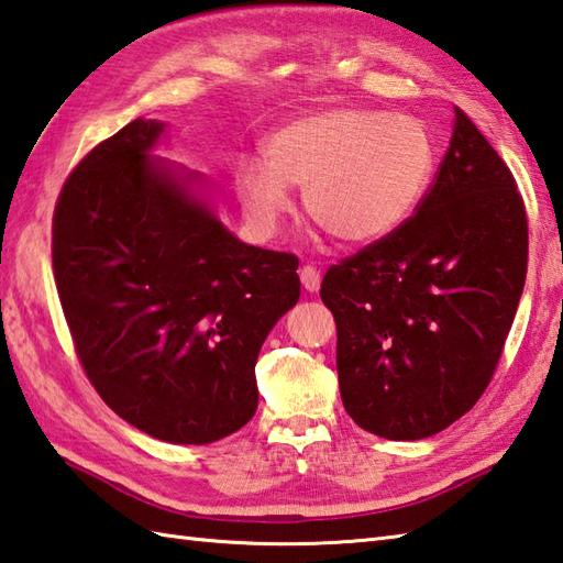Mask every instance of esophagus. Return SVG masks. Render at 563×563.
<instances>
[{
	"mask_svg": "<svg viewBox=\"0 0 563 563\" xmlns=\"http://www.w3.org/2000/svg\"><path fill=\"white\" fill-rule=\"evenodd\" d=\"M300 280L307 292H317L321 288V273L314 266H302L300 268Z\"/></svg>",
	"mask_w": 563,
	"mask_h": 563,
	"instance_id": "esophagus-1",
	"label": "esophagus"
}]
</instances>
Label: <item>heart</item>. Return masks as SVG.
I'll return each mask as SVG.
<instances>
[{
    "mask_svg": "<svg viewBox=\"0 0 563 563\" xmlns=\"http://www.w3.org/2000/svg\"><path fill=\"white\" fill-rule=\"evenodd\" d=\"M268 166L239 172L249 220L275 232L290 210L288 186L341 244H375L416 212L435 172V142L411 115L331 109L283 125L266 142Z\"/></svg>",
    "mask_w": 563,
    "mask_h": 563,
    "instance_id": "1",
    "label": "heart"
}]
</instances>
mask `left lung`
Here are the masks:
<instances>
[{"instance_id": "1", "label": "left lung", "mask_w": 563, "mask_h": 563, "mask_svg": "<svg viewBox=\"0 0 563 563\" xmlns=\"http://www.w3.org/2000/svg\"><path fill=\"white\" fill-rule=\"evenodd\" d=\"M528 214L506 162L464 111L413 218L331 266L345 411L387 440L445 430L479 401L518 312Z\"/></svg>"}]
</instances>
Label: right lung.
<instances>
[{
	"label": "right lung",
	"instance_id": "add662e5",
	"mask_svg": "<svg viewBox=\"0 0 563 563\" xmlns=\"http://www.w3.org/2000/svg\"><path fill=\"white\" fill-rule=\"evenodd\" d=\"M137 121L84 157L53 218L55 285L99 397L147 433L208 445L256 413V357L300 300L297 256L249 246Z\"/></svg>",
	"mask_w": 563,
	"mask_h": 563
}]
</instances>
